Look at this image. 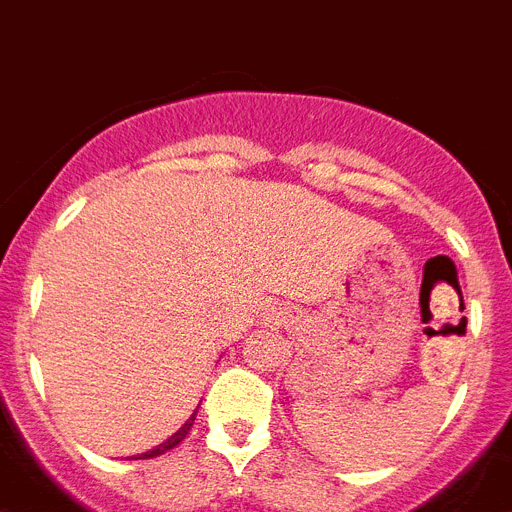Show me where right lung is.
I'll return each mask as SVG.
<instances>
[{
	"label": "right lung",
	"instance_id": "add662e5",
	"mask_svg": "<svg viewBox=\"0 0 512 512\" xmlns=\"http://www.w3.org/2000/svg\"><path fill=\"white\" fill-rule=\"evenodd\" d=\"M196 413H199V408H196V411L191 413V418H188V421L183 423L181 428H178L176 434L170 436V439H165L163 444H158V446H155V449L145 451V454H137V457H132V459H153V457H160V454H165V451H168V449H173V446H178V444H181V441L186 439V434H188V431H191L193 421H196Z\"/></svg>",
	"mask_w": 512,
	"mask_h": 512
}]
</instances>
